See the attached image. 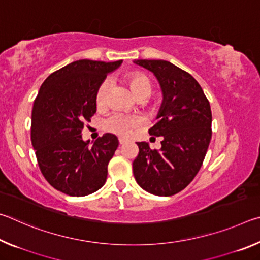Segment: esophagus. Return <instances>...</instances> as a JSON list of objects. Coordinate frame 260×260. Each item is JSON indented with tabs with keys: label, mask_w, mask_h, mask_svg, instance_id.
<instances>
[{
	"label": "esophagus",
	"mask_w": 260,
	"mask_h": 260,
	"mask_svg": "<svg viewBox=\"0 0 260 260\" xmlns=\"http://www.w3.org/2000/svg\"><path fill=\"white\" fill-rule=\"evenodd\" d=\"M118 141H119V143H120V144H124V143H126V142H127V140H126V139H124V138H119V139H118Z\"/></svg>",
	"instance_id": "esophagus-1"
}]
</instances>
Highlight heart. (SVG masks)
Segmentation results:
<instances>
[{
  "label": "heart",
  "mask_w": 260,
  "mask_h": 260,
  "mask_svg": "<svg viewBox=\"0 0 260 260\" xmlns=\"http://www.w3.org/2000/svg\"><path fill=\"white\" fill-rule=\"evenodd\" d=\"M126 81L128 83L132 93L136 99L148 98L151 94L153 83L151 79L146 73L141 71L131 72L126 76ZM110 90L109 80H104L95 94V103L99 109H104L108 105V96ZM141 124L140 117L134 114H127L122 112H113L102 121V128L104 132L120 136H128L132 131Z\"/></svg>",
  "instance_id": "heart-1"
}]
</instances>
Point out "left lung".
Here are the masks:
<instances>
[{
  "instance_id": "1",
  "label": "left lung",
  "mask_w": 260,
  "mask_h": 260,
  "mask_svg": "<svg viewBox=\"0 0 260 260\" xmlns=\"http://www.w3.org/2000/svg\"><path fill=\"white\" fill-rule=\"evenodd\" d=\"M153 72L160 83L162 103L149 134L161 136L159 150L138 142L133 161L136 182L157 196L183 190L199 173L212 136V113L203 89L188 72L167 60L135 61Z\"/></svg>"
}]
</instances>
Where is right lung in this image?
Returning a JSON list of instances; mask_svg holds the SVG:
<instances>
[{"label":"right lung","mask_w":260,"mask_h":260,"mask_svg":"<svg viewBox=\"0 0 260 260\" xmlns=\"http://www.w3.org/2000/svg\"><path fill=\"white\" fill-rule=\"evenodd\" d=\"M121 60L80 59L51 73L39 90L32 110L30 141L43 177L70 196L98 191L107 181L108 164L118 148L116 135L82 140L81 132L96 112L100 83Z\"/></svg>","instance_id":"obj_1"}]
</instances>
